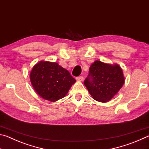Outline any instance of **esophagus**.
Segmentation results:
<instances>
[{
	"mask_svg": "<svg viewBox=\"0 0 149 149\" xmlns=\"http://www.w3.org/2000/svg\"><path fill=\"white\" fill-rule=\"evenodd\" d=\"M76 80L77 81H82L84 80V77L83 76H79L76 77Z\"/></svg>",
	"mask_w": 149,
	"mask_h": 149,
	"instance_id": "1",
	"label": "esophagus"
}]
</instances>
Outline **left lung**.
Here are the masks:
<instances>
[{
	"mask_svg": "<svg viewBox=\"0 0 149 149\" xmlns=\"http://www.w3.org/2000/svg\"><path fill=\"white\" fill-rule=\"evenodd\" d=\"M124 82L123 71L119 65L96 60L91 65L84 84L93 99L105 102L117 94Z\"/></svg>",
	"mask_w": 149,
	"mask_h": 149,
	"instance_id": "1",
	"label": "left lung"
}]
</instances>
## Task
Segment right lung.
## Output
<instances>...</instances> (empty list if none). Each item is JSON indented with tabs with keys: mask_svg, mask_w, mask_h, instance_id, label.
<instances>
[{
	"mask_svg": "<svg viewBox=\"0 0 149 149\" xmlns=\"http://www.w3.org/2000/svg\"><path fill=\"white\" fill-rule=\"evenodd\" d=\"M30 81L40 97L55 102L64 97L75 79L56 62L40 61L30 73Z\"/></svg>",
	"mask_w": 149,
	"mask_h": 149,
	"instance_id": "add662e5",
	"label": "right lung"
}]
</instances>
